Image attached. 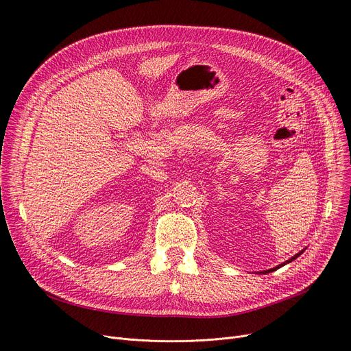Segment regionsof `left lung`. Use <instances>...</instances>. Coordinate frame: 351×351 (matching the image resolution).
I'll list each match as a JSON object with an SVG mask.
<instances>
[{"label": "left lung", "instance_id": "left-lung-1", "mask_svg": "<svg viewBox=\"0 0 351 351\" xmlns=\"http://www.w3.org/2000/svg\"><path fill=\"white\" fill-rule=\"evenodd\" d=\"M302 253H303V250H302V252H300V253H298V254H296V256H293V257H291V259H289V261H287V262H286V263H290V262H291V261H294V259H298V257H299V256H300V254H302ZM286 263H282V265H279V266H278V267H274V269H270V270H267V271H273V270H276V269H279V267H282V266H285V265H286ZM267 271H265V273H267Z\"/></svg>", "mask_w": 351, "mask_h": 351}]
</instances>
